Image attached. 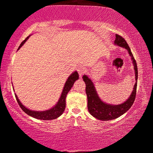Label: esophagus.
<instances>
[{"label": "esophagus", "instance_id": "34e87169", "mask_svg": "<svg viewBox=\"0 0 153 153\" xmlns=\"http://www.w3.org/2000/svg\"><path fill=\"white\" fill-rule=\"evenodd\" d=\"M85 71H85V68L83 66H79L78 68V72L80 76H82L85 73Z\"/></svg>", "mask_w": 153, "mask_h": 153}]
</instances>
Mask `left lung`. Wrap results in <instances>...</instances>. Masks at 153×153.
<instances>
[{
	"label": "left lung",
	"mask_w": 153,
	"mask_h": 153,
	"mask_svg": "<svg viewBox=\"0 0 153 153\" xmlns=\"http://www.w3.org/2000/svg\"><path fill=\"white\" fill-rule=\"evenodd\" d=\"M114 44L127 50L129 54L131 57L133 64H134L135 80L137 81L138 77L137 66L136 60L133 57V54L131 53L130 48H129L127 42L120 35L116 34ZM82 79L85 83V93H86L88 98V111L90 112L91 114L94 116L95 118L102 121L112 120V119L118 118L120 116L124 114L132 106L135 100V97H136L137 85V82H135L131 94L125 102L118 105H111L103 102L100 99L94 87V83L88 77L84 75L82 76Z\"/></svg>",
	"instance_id": "8db88e82"
}]
</instances>
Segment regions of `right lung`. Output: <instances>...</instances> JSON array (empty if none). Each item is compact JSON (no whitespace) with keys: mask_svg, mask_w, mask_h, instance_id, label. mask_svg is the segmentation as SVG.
<instances>
[{"mask_svg":"<svg viewBox=\"0 0 153 153\" xmlns=\"http://www.w3.org/2000/svg\"><path fill=\"white\" fill-rule=\"evenodd\" d=\"M29 37L27 36L24 41L22 42V44L19 46L18 50L20 49V47L25 43V42L28 39ZM79 78V75L78 72L75 71L73 73L70 75L69 78H68L67 81L65 82V84L64 88H63V90L62 92V94H61L60 98H59L58 102H57V104L55 105L54 107H52L50 109L44 111H31L29 110V108H26L24 105H22V103H21V101H19V99L17 97L16 95L15 94L16 99L17 102H18L19 105L20 106L22 109L25 112L26 114H27L28 115L31 116V117H34L35 119H41V120H52V119H57V117H59V116L62 115V114L64 112L65 108V99L68 93L69 92L70 90L71 89V88L73 87V84H74L75 81L76 80H78Z\"/></svg>","mask_w":153,"mask_h":153,"instance_id":"obj_1","label":"right lung"}]
</instances>
